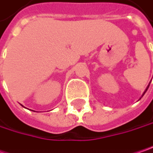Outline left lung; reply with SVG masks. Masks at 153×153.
Segmentation results:
<instances>
[{
  "instance_id": "8db88e82",
  "label": "left lung",
  "mask_w": 153,
  "mask_h": 153,
  "mask_svg": "<svg viewBox=\"0 0 153 153\" xmlns=\"http://www.w3.org/2000/svg\"><path fill=\"white\" fill-rule=\"evenodd\" d=\"M149 85H148V86H147V87H146V91H144V93H143V95H144V94H145V93H146V91H147V89H148V87H149Z\"/></svg>"
}]
</instances>
